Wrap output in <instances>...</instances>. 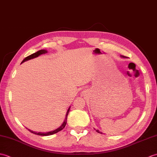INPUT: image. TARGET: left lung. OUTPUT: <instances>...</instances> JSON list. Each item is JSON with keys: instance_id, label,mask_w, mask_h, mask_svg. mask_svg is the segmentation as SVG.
Instances as JSON below:
<instances>
[{"instance_id": "1", "label": "left lung", "mask_w": 157, "mask_h": 157, "mask_svg": "<svg viewBox=\"0 0 157 157\" xmlns=\"http://www.w3.org/2000/svg\"><path fill=\"white\" fill-rule=\"evenodd\" d=\"M121 58H123V59H125V58H127L126 56H121ZM96 131V132H98V133H100V134H102V132H100L98 129H94Z\"/></svg>"}]
</instances>
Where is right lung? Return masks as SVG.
<instances>
[{
    "instance_id": "1",
    "label": "right lung",
    "mask_w": 157,
    "mask_h": 157,
    "mask_svg": "<svg viewBox=\"0 0 157 157\" xmlns=\"http://www.w3.org/2000/svg\"><path fill=\"white\" fill-rule=\"evenodd\" d=\"M48 51H46V50H45V49L40 50V51H37L36 52L33 53V54H32L31 55H29V56H27V57H25L24 59L23 60V61L21 62V63H23V62H25V61H28V60H30V59L38 57V56H39L40 55H41L42 54H45V53H46ZM70 107H71V106H69V108L68 109L67 111L66 115H65V118L64 121H63V124L61 126H60L59 128H58L57 129H56L55 130H52V131H51V132H34V131H32V130H30V129H28V130L30 132H32V134H36V135H39V136H51V135H52V134H56V133H57V132H59L60 131H61V130L63 128H64L65 127V125H66L67 119V115L69 114V111Z\"/></svg>"
}]
</instances>
